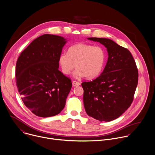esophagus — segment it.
Here are the masks:
<instances>
[{
  "mask_svg": "<svg viewBox=\"0 0 155 155\" xmlns=\"http://www.w3.org/2000/svg\"><path fill=\"white\" fill-rule=\"evenodd\" d=\"M80 83L78 81H72V86L74 87H75V86H80Z\"/></svg>",
  "mask_w": 155,
  "mask_h": 155,
  "instance_id": "esophagus-1",
  "label": "esophagus"
}]
</instances>
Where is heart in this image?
<instances>
[{
  "instance_id": "1",
  "label": "heart",
  "mask_w": 155,
  "mask_h": 155,
  "mask_svg": "<svg viewBox=\"0 0 155 155\" xmlns=\"http://www.w3.org/2000/svg\"><path fill=\"white\" fill-rule=\"evenodd\" d=\"M105 61V53L102 47L84 43L70 47L68 54L62 53L59 57L63 73L69 75L76 67L74 76L78 79L96 78L101 72Z\"/></svg>"
}]
</instances>
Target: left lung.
I'll list each match as a JSON object with an SVG mask.
<instances>
[{"instance_id": "left-lung-1", "label": "left lung", "mask_w": 155, "mask_h": 155, "mask_svg": "<svg viewBox=\"0 0 155 155\" xmlns=\"http://www.w3.org/2000/svg\"><path fill=\"white\" fill-rule=\"evenodd\" d=\"M87 39L104 45L108 58L98 77L81 83L85 111L96 120L110 122L120 117L130 107L137 85L138 70L127 48L107 38Z\"/></svg>"}]
</instances>
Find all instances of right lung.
Here are the masks:
<instances>
[{"label": "right lung", "mask_w": 155, "mask_h": 155, "mask_svg": "<svg viewBox=\"0 0 155 155\" xmlns=\"http://www.w3.org/2000/svg\"><path fill=\"white\" fill-rule=\"evenodd\" d=\"M66 42L60 36L43 35L33 40L18 59V91L24 105L37 116H56L65 107L72 83L58 68Z\"/></svg>", "instance_id": "add662e5"}]
</instances>
